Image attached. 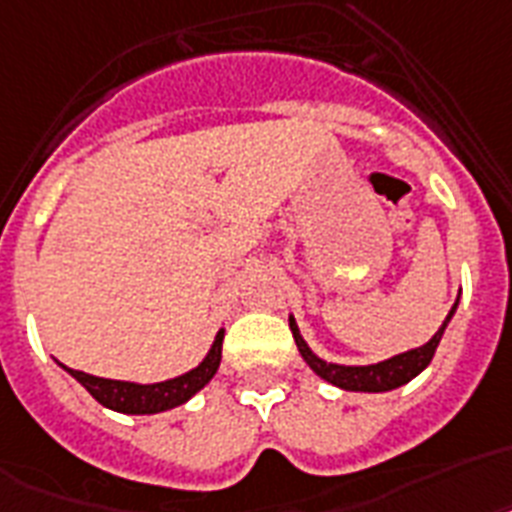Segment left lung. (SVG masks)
I'll list each match as a JSON object with an SVG mask.
<instances>
[{
	"mask_svg": "<svg viewBox=\"0 0 512 512\" xmlns=\"http://www.w3.org/2000/svg\"><path fill=\"white\" fill-rule=\"evenodd\" d=\"M458 302L460 297L455 299L452 310L447 313L444 323L439 326V331L431 336L429 342L421 344V347H415V350L400 352V355H394L389 357V360H381V363H373V365L328 363V360L315 355V352L310 350V344L302 339L297 321H294V315H289V328H292L294 342H297V350L299 355H302V360H305V363L310 365V371H313L315 376H321L323 381L339 386V389H344V392H392V389H400V386H405L407 381H413L418 373L429 368L431 357H434L436 347H439V342H442L444 328L450 326L452 315H455V310H458Z\"/></svg>",
	"mask_w": 512,
	"mask_h": 512,
	"instance_id": "left-lung-1",
	"label": "left lung"
}]
</instances>
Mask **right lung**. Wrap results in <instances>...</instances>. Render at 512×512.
Wrapping results in <instances>:
<instances>
[{
	"label": "right lung",
	"mask_w": 512,
	"mask_h": 512,
	"mask_svg": "<svg viewBox=\"0 0 512 512\" xmlns=\"http://www.w3.org/2000/svg\"><path fill=\"white\" fill-rule=\"evenodd\" d=\"M223 336H226V328H220L218 334H215L213 347L207 350V355L202 357V363H199L197 368H191V371L181 373V376L176 378H168V381H157V384L115 381V378L91 376V373L68 368V365H62L60 360H54V363L60 365L62 371L76 378L78 384H81L99 405H105L110 407V410H115V413L126 415H155L184 405V402H189L199 389H205V386L213 381V376L220 368Z\"/></svg>",
	"instance_id": "1"
}]
</instances>
